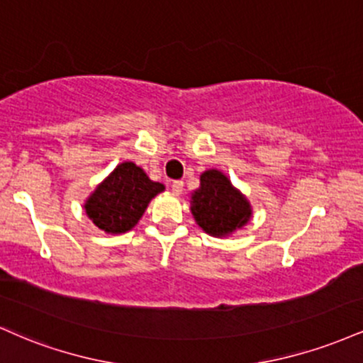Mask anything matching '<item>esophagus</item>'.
<instances>
[{"label": "esophagus", "mask_w": 363, "mask_h": 363, "mask_svg": "<svg viewBox=\"0 0 363 363\" xmlns=\"http://www.w3.org/2000/svg\"><path fill=\"white\" fill-rule=\"evenodd\" d=\"M170 187H172V193L179 196V194L182 193V187H184V182H182V181H174L172 184H170Z\"/></svg>", "instance_id": "esophagus-1"}]
</instances>
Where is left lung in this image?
<instances>
[{
    "instance_id": "1",
    "label": "left lung",
    "mask_w": 363,
    "mask_h": 363,
    "mask_svg": "<svg viewBox=\"0 0 363 363\" xmlns=\"http://www.w3.org/2000/svg\"><path fill=\"white\" fill-rule=\"evenodd\" d=\"M191 213L211 237H228L247 225L252 216L249 199L216 169L199 176V187L191 193Z\"/></svg>"
}]
</instances>
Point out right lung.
Wrapping results in <instances>:
<instances>
[{
  "instance_id": "obj_1",
  "label": "right lung",
  "mask_w": 363,
  "mask_h": 363,
  "mask_svg": "<svg viewBox=\"0 0 363 363\" xmlns=\"http://www.w3.org/2000/svg\"><path fill=\"white\" fill-rule=\"evenodd\" d=\"M165 191L143 169L123 162L94 189L85 201V213L106 234L129 232L143 216L150 201Z\"/></svg>"
}]
</instances>
